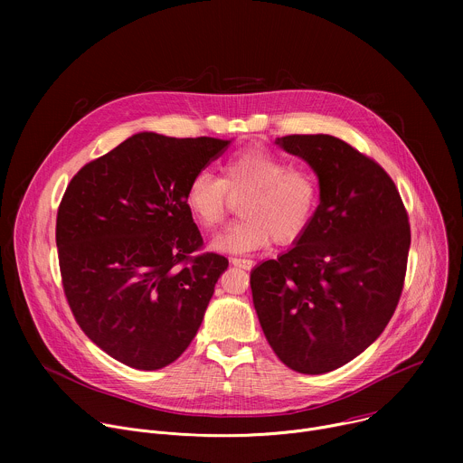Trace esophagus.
Returning <instances> with one entry per match:
<instances>
[{"label":"esophagus","mask_w":463,"mask_h":463,"mask_svg":"<svg viewBox=\"0 0 463 463\" xmlns=\"http://www.w3.org/2000/svg\"><path fill=\"white\" fill-rule=\"evenodd\" d=\"M231 263L236 268H241V269H250L254 266V261L247 260V258H231Z\"/></svg>","instance_id":"obj_1"}]
</instances>
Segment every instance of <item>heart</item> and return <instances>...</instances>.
<instances>
[{"mask_svg": "<svg viewBox=\"0 0 463 463\" xmlns=\"http://www.w3.org/2000/svg\"><path fill=\"white\" fill-rule=\"evenodd\" d=\"M231 195H243V220L214 240L225 252H250L298 241L311 227L322 197L318 174L266 146H247L222 165V177L197 172L184 190V207L202 229H218L229 214Z\"/></svg>", "mask_w": 463, "mask_h": 463, "instance_id": "heart-1", "label": "heart"}]
</instances>
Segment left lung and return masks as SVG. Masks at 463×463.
Instances as JSON below:
<instances>
[{
  "instance_id": "left-lung-1",
  "label": "left lung",
  "mask_w": 463,
  "mask_h": 463,
  "mask_svg": "<svg viewBox=\"0 0 463 463\" xmlns=\"http://www.w3.org/2000/svg\"><path fill=\"white\" fill-rule=\"evenodd\" d=\"M318 174L317 216L297 245L250 273L260 326L279 359L318 375L363 354L398 307L411 223L398 186L334 136L279 137Z\"/></svg>"
}]
</instances>
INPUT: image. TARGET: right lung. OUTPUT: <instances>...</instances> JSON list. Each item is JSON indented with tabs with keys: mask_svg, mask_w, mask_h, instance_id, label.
I'll list each match as a JSON object with an SVG mask.
<instances>
[{
	"mask_svg": "<svg viewBox=\"0 0 463 463\" xmlns=\"http://www.w3.org/2000/svg\"><path fill=\"white\" fill-rule=\"evenodd\" d=\"M231 141L137 134L84 165L63 192L56 247L82 332L137 370L174 363L192 343L229 260L202 252L184 207L190 177Z\"/></svg>",
	"mask_w": 463,
	"mask_h": 463,
	"instance_id": "add662e5",
	"label": "right lung"
}]
</instances>
